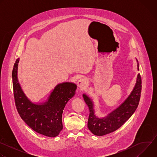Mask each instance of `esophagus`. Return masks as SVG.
Here are the masks:
<instances>
[{
  "instance_id": "34e87169",
  "label": "esophagus",
  "mask_w": 157,
  "mask_h": 157,
  "mask_svg": "<svg viewBox=\"0 0 157 157\" xmlns=\"http://www.w3.org/2000/svg\"><path fill=\"white\" fill-rule=\"evenodd\" d=\"M88 85V81L86 78H81L78 81V86L79 88L84 89Z\"/></svg>"
}]
</instances>
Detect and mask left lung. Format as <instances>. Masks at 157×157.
I'll use <instances>...</instances> for the list:
<instances>
[{"label":"left lung","mask_w":157,"mask_h":157,"mask_svg":"<svg viewBox=\"0 0 157 157\" xmlns=\"http://www.w3.org/2000/svg\"><path fill=\"white\" fill-rule=\"evenodd\" d=\"M137 70L139 71V64L137 59ZM142 89V79L138 74L136 82L133 90L127 98L117 108L106 116L99 117L95 114L94 102L85 94H82L86 104L89 109L87 127L94 135L102 136L116 131L120 128L134 113L138 107Z\"/></svg>","instance_id":"8db88e82"}]
</instances>
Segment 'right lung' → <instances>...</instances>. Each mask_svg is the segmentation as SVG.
Instances as JSON below:
<instances>
[{"label":"right lung","instance_id":"add662e5","mask_svg":"<svg viewBox=\"0 0 157 157\" xmlns=\"http://www.w3.org/2000/svg\"><path fill=\"white\" fill-rule=\"evenodd\" d=\"M19 59L16 60L12 71L13 94L18 113L34 131L49 137H55L63 129V109L75 95L77 86L70 82L59 83L55 87L45 102H32L22 90L18 80Z\"/></svg>","mask_w":157,"mask_h":157}]
</instances>
